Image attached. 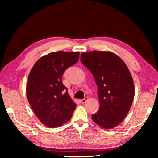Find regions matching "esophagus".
Segmentation results:
<instances>
[{"label": "esophagus", "mask_w": 158, "mask_h": 158, "mask_svg": "<svg viewBox=\"0 0 158 158\" xmlns=\"http://www.w3.org/2000/svg\"><path fill=\"white\" fill-rule=\"evenodd\" d=\"M88 97H85L84 99H82V100H81V102H82V103H85V102L86 101H88Z\"/></svg>", "instance_id": "obj_1"}]
</instances>
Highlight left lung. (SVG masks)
I'll return each mask as SVG.
<instances>
[{"mask_svg":"<svg viewBox=\"0 0 158 158\" xmlns=\"http://www.w3.org/2000/svg\"><path fill=\"white\" fill-rule=\"evenodd\" d=\"M80 60L98 87L100 106L92 114V120L106 129L118 126L127 116L135 97L130 71L120 57L109 51L82 52Z\"/></svg>","mask_w":158,"mask_h":158,"instance_id":"8db88e82","label":"left lung"}]
</instances>
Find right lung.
<instances>
[{
	"instance_id": "obj_1",
	"label": "right lung",
	"mask_w": 158,
	"mask_h": 158,
	"mask_svg": "<svg viewBox=\"0 0 158 158\" xmlns=\"http://www.w3.org/2000/svg\"><path fill=\"white\" fill-rule=\"evenodd\" d=\"M79 55V52H50L38 60L30 71L27 98L35 115L47 127H60L73 115L76 105L62 83V76L77 63Z\"/></svg>"
}]
</instances>
